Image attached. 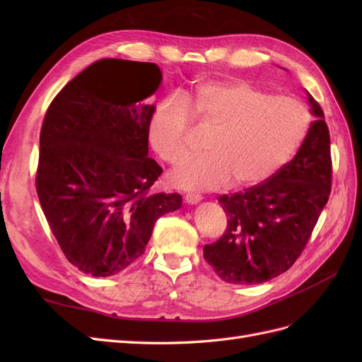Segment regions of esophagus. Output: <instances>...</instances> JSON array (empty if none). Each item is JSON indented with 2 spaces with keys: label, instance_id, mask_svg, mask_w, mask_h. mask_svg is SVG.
I'll use <instances>...</instances> for the list:
<instances>
[{
  "label": "esophagus",
  "instance_id": "obj_1",
  "mask_svg": "<svg viewBox=\"0 0 362 362\" xmlns=\"http://www.w3.org/2000/svg\"><path fill=\"white\" fill-rule=\"evenodd\" d=\"M184 201L187 204H198L199 201H202V196L198 193H187L184 196Z\"/></svg>",
  "mask_w": 362,
  "mask_h": 362
}]
</instances>
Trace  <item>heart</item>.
<instances>
[{
	"instance_id": "1",
	"label": "heart",
	"mask_w": 362,
	"mask_h": 362,
	"mask_svg": "<svg viewBox=\"0 0 362 362\" xmlns=\"http://www.w3.org/2000/svg\"><path fill=\"white\" fill-rule=\"evenodd\" d=\"M193 117L215 129L207 154L181 163L170 175L175 185L189 190L262 182L291 157L310 127L308 108L293 96L269 95L242 80L204 81L156 105L149 140L164 161L177 164L188 155Z\"/></svg>"
}]
</instances>
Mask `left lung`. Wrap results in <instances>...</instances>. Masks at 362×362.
Listing matches in <instances>:
<instances>
[{
	"mask_svg": "<svg viewBox=\"0 0 362 362\" xmlns=\"http://www.w3.org/2000/svg\"><path fill=\"white\" fill-rule=\"evenodd\" d=\"M298 154L262 182L218 198L228 223L204 258L229 284H261L300 257L331 194V137L320 104Z\"/></svg>",
	"mask_w": 362,
	"mask_h": 362,
	"instance_id": "obj_1",
	"label": "left lung"
}]
</instances>
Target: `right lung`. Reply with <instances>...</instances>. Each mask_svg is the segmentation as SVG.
<instances>
[{"label":"right lung","mask_w":362,"mask_h":362,"mask_svg":"<svg viewBox=\"0 0 362 362\" xmlns=\"http://www.w3.org/2000/svg\"><path fill=\"white\" fill-rule=\"evenodd\" d=\"M161 81L156 63L98 60L51 101L40 129L36 190L64 257L112 276L144 255L152 228L178 210V193L151 192L163 169L148 157L145 103Z\"/></svg>","instance_id":"1"}]
</instances>
